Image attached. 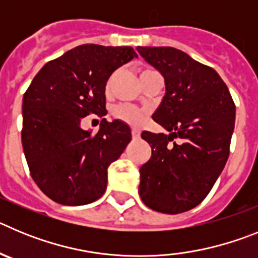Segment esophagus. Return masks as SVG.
<instances>
[{
  "label": "esophagus",
  "instance_id": "obj_1",
  "mask_svg": "<svg viewBox=\"0 0 258 258\" xmlns=\"http://www.w3.org/2000/svg\"><path fill=\"white\" fill-rule=\"evenodd\" d=\"M132 137H133L134 140H138L141 137V131L140 129H137V127H133L132 129Z\"/></svg>",
  "mask_w": 258,
  "mask_h": 258
}]
</instances>
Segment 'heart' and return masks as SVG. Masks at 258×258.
I'll return each mask as SVG.
<instances>
[{
  "instance_id": "obj_1",
  "label": "heart",
  "mask_w": 258,
  "mask_h": 258,
  "mask_svg": "<svg viewBox=\"0 0 258 258\" xmlns=\"http://www.w3.org/2000/svg\"><path fill=\"white\" fill-rule=\"evenodd\" d=\"M151 72H155L154 70H141L140 71V79H143ZM146 112L142 108L134 106H120L115 109V117L131 125H140L145 120Z\"/></svg>"
}]
</instances>
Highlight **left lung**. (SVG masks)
<instances>
[{"label":"left lung","mask_w":258,"mask_h":258,"mask_svg":"<svg viewBox=\"0 0 258 258\" xmlns=\"http://www.w3.org/2000/svg\"><path fill=\"white\" fill-rule=\"evenodd\" d=\"M137 50L163 75L165 95L152 118L169 132L141 134L152 149L140 169L141 199L156 212L182 213L206 199L225 168L235 104L220 75L186 52L168 46Z\"/></svg>","instance_id":"8db88e82"}]
</instances>
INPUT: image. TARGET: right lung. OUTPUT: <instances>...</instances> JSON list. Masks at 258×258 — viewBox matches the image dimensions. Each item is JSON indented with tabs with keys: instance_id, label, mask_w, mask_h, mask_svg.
Returning <instances> with one entry per match:
<instances>
[{
	"instance_id": "1",
	"label": "right lung",
	"mask_w": 258,
	"mask_h": 258,
	"mask_svg": "<svg viewBox=\"0 0 258 258\" xmlns=\"http://www.w3.org/2000/svg\"><path fill=\"white\" fill-rule=\"evenodd\" d=\"M137 54L129 46L80 45L38 71L23 97L22 145L32 178L63 206L102 197L107 169L132 140L125 122H108L106 83ZM102 117L97 134L79 126L83 117Z\"/></svg>"
}]
</instances>
